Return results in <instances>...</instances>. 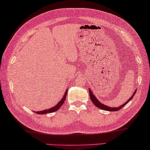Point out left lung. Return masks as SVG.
Wrapping results in <instances>:
<instances>
[{"label": "left lung", "instance_id": "obj_1", "mask_svg": "<svg viewBox=\"0 0 150 150\" xmlns=\"http://www.w3.org/2000/svg\"><path fill=\"white\" fill-rule=\"evenodd\" d=\"M136 92H137V89L135 90V92H134V94L132 96L130 97V98L127 101H126V103H125L123 105H120L119 107H118V108H111V107H109V106H107V105H105L104 104L101 103L99 101L98 99H97L96 98V96H94V94L92 92V91H91L90 89H89V97H90L91 100H92V102L94 103L95 105H96V107H97V108H100L101 109V110H106V111H110V112H116V111H118L120 110V109L123 108L124 106L127 103L129 102V100H131L132 98H133L134 96L135 95V93Z\"/></svg>", "mask_w": 150, "mask_h": 150}]
</instances>
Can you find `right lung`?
I'll return each mask as SVG.
<instances>
[{
	"mask_svg": "<svg viewBox=\"0 0 150 150\" xmlns=\"http://www.w3.org/2000/svg\"><path fill=\"white\" fill-rule=\"evenodd\" d=\"M67 90H68V89L65 91V94H64L63 98H61V100L58 103L57 105H56L53 107V108H50V109H49V110H42V111H40V112H35V113H36L38 114H47V113H52V112H56V111H57L58 109H59L62 106V105L64 103V102H65V100L66 98V96H67Z\"/></svg>",
	"mask_w": 150,
	"mask_h": 150,
	"instance_id": "obj_1",
	"label": "right lung"
}]
</instances>
